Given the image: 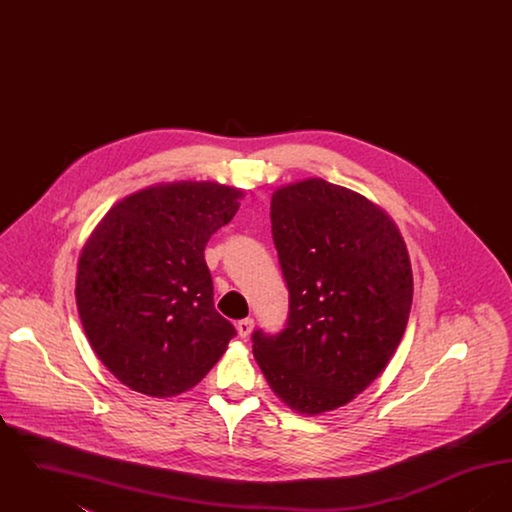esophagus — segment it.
<instances>
[{
  "instance_id": "1",
  "label": "esophagus",
  "mask_w": 512,
  "mask_h": 512,
  "mask_svg": "<svg viewBox=\"0 0 512 512\" xmlns=\"http://www.w3.org/2000/svg\"><path fill=\"white\" fill-rule=\"evenodd\" d=\"M253 326H255V320H253V318H244V320H238V322H236V330H238V336H240V338H247V336L251 334Z\"/></svg>"
}]
</instances>
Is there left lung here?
Returning a JSON list of instances; mask_svg holds the SVG:
<instances>
[{
	"instance_id": "8db88e82",
	"label": "left lung",
	"mask_w": 512,
	"mask_h": 512,
	"mask_svg": "<svg viewBox=\"0 0 512 512\" xmlns=\"http://www.w3.org/2000/svg\"><path fill=\"white\" fill-rule=\"evenodd\" d=\"M272 240L290 290L278 336L253 334V355L295 413L347 405L388 363L413 305V268L390 215L349 188L307 178L270 201Z\"/></svg>"
}]
</instances>
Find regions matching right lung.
<instances>
[{
  "label": "right lung",
  "instance_id": "obj_1",
  "mask_svg": "<svg viewBox=\"0 0 512 512\" xmlns=\"http://www.w3.org/2000/svg\"><path fill=\"white\" fill-rule=\"evenodd\" d=\"M244 195L219 182L149 186L115 203L86 240L78 315L99 361L130 390H192L236 336L215 311L203 251Z\"/></svg>",
  "mask_w": 512,
  "mask_h": 512
}]
</instances>
